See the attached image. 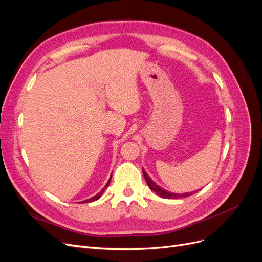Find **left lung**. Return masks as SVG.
<instances>
[{
    "label": "left lung",
    "instance_id": "1",
    "mask_svg": "<svg viewBox=\"0 0 262 262\" xmlns=\"http://www.w3.org/2000/svg\"><path fill=\"white\" fill-rule=\"evenodd\" d=\"M142 170H143V175H144L146 184L149 187V189L152 190V191H154L157 195H160L161 198H164V199H179V198H186V196H189V195L193 194L194 192H196V191H192V192H185V193H175V192L167 191V190H165L164 188H162V187L158 186L157 184H155V182L149 178V176L147 175L146 171L143 169V167H142Z\"/></svg>",
    "mask_w": 262,
    "mask_h": 262
}]
</instances>
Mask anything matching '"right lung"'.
<instances>
[{
  "label": "right lung",
  "instance_id": "add662e5",
  "mask_svg": "<svg viewBox=\"0 0 262 262\" xmlns=\"http://www.w3.org/2000/svg\"><path fill=\"white\" fill-rule=\"evenodd\" d=\"M112 175H113V173H112ZM110 180H112V177H110L109 178V180H108V182H107V184H106V186L104 187V188H102L101 190H100V191L96 194V195H94V196H92V198H90V199H87V200H85V201H82V202H93V201H96V200H98L99 199V198L102 195V193H104V191H105V190H106V188H108V186H109V184H110Z\"/></svg>",
  "mask_w": 262,
  "mask_h": 262
}]
</instances>
